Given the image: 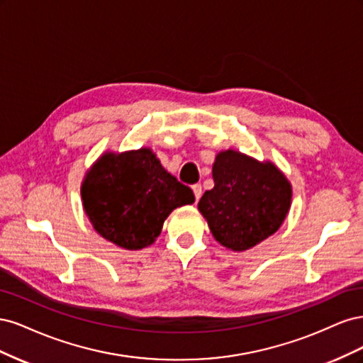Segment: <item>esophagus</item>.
Masks as SVG:
<instances>
[{"mask_svg": "<svg viewBox=\"0 0 363 363\" xmlns=\"http://www.w3.org/2000/svg\"><path fill=\"white\" fill-rule=\"evenodd\" d=\"M192 191H194V195H195V200L199 201V200L201 199V194H203V188H201V184H199V183L194 184V186H192Z\"/></svg>", "mask_w": 363, "mask_h": 363, "instance_id": "34e87169", "label": "esophagus"}]
</instances>
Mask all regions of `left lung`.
Returning <instances> with one entry per match:
<instances>
[{"label": "left lung", "mask_w": 363, "mask_h": 363, "mask_svg": "<svg viewBox=\"0 0 363 363\" xmlns=\"http://www.w3.org/2000/svg\"><path fill=\"white\" fill-rule=\"evenodd\" d=\"M212 175L215 186L201 196L199 211L219 244L245 251L277 232L292 188L276 164L227 150L218 152Z\"/></svg>", "instance_id": "left-lung-1"}]
</instances>
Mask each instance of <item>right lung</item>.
<instances>
[{"label": "right lung", "instance_id": "add662e5", "mask_svg": "<svg viewBox=\"0 0 363 363\" xmlns=\"http://www.w3.org/2000/svg\"><path fill=\"white\" fill-rule=\"evenodd\" d=\"M83 208L104 239L125 250L151 245L164 219L192 204L188 186L164 169L150 148L104 152L82 183Z\"/></svg>", "mask_w": 363, "mask_h": 363}]
</instances>
